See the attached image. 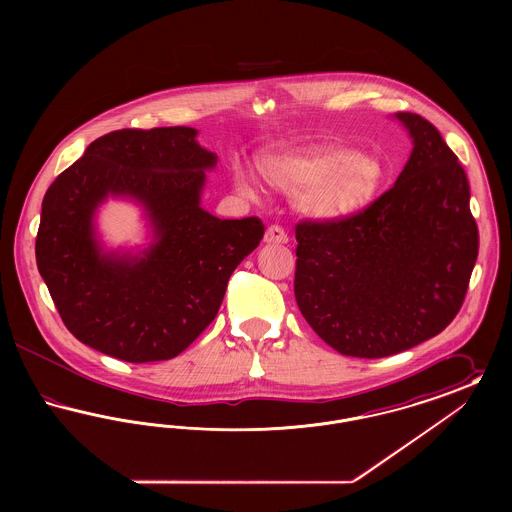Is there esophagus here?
<instances>
[{
	"mask_svg": "<svg viewBox=\"0 0 512 512\" xmlns=\"http://www.w3.org/2000/svg\"><path fill=\"white\" fill-rule=\"evenodd\" d=\"M267 244H288V232L280 224H270L265 232Z\"/></svg>",
	"mask_w": 512,
	"mask_h": 512,
	"instance_id": "esophagus-1",
	"label": "esophagus"
}]
</instances>
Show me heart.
<instances>
[{"label":"heart","instance_id":"obj_1","mask_svg":"<svg viewBox=\"0 0 512 512\" xmlns=\"http://www.w3.org/2000/svg\"><path fill=\"white\" fill-rule=\"evenodd\" d=\"M261 171L274 188L295 194L297 207L315 219H341L359 211L384 176L376 157L334 146L268 155ZM236 184L245 194H257L255 180L240 167Z\"/></svg>","mask_w":512,"mask_h":512}]
</instances>
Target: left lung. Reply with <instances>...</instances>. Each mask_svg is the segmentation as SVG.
Wrapping results in <instances>:
<instances>
[{
	"label": "left lung",
	"mask_w": 512,
	"mask_h": 512,
	"mask_svg": "<svg viewBox=\"0 0 512 512\" xmlns=\"http://www.w3.org/2000/svg\"><path fill=\"white\" fill-rule=\"evenodd\" d=\"M414 147L393 188L341 219L295 224L301 315L341 355L380 359L443 332L478 257L470 186L432 122L397 113Z\"/></svg>",
	"instance_id": "1"
}]
</instances>
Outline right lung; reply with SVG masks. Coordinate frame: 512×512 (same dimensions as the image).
<instances>
[{"label": "right lung", "instance_id": "1", "mask_svg": "<svg viewBox=\"0 0 512 512\" xmlns=\"http://www.w3.org/2000/svg\"><path fill=\"white\" fill-rule=\"evenodd\" d=\"M188 126L122 128L92 142L42 201L36 263L74 338L126 363L180 355L215 320L228 280L259 245V217L199 207L217 155ZM109 193L140 198L158 242L142 260L98 253L91 217Z\"/></svg>", "mask_w": 512, "mask_h": 512}]
</instances>
